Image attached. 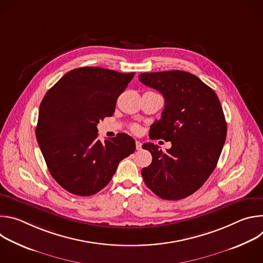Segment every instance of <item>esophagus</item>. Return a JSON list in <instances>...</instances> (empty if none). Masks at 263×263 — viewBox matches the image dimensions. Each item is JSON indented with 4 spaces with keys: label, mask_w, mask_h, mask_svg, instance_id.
Listing matches in <instances>:
<instances>
[{
    "label": "esophagus",
    "mask_w": 263,
    "mask_h": 263,
    "mask_svg": "<svg viewBox=\"0 0 263 263\" xmlns=\"http://www.w3.org/2000/svg\"><path fill=\"white\" fill-rule=\"evenodd\" d=\"M135 145H136V149H137V151H140V149H141V142L138 141V140H136V141H135Z\"/></svg>",
    "instance_id": "34e87169"
}]
</instances>
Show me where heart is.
<instances>
[{"instance_id": "1", "label": "heart", "mask_w": 263, "mask_h": 263, "mask_svg": "<svg viewBox=\"0 0 263 263\" xmlns=\"http://www.w3.org/2000/svg\"><path fill=\"white\" fill-rule=\"evenodd\" d=\"M132 129H133V131H138V129H139V128H138V126H133V128H132Z\"/></svg>"}]
</instances>
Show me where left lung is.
<instances>
[{"mask_svg":"<svg viewBox=\"0 0 263 263\" xmlns=\"http://www.w3.org/2000/svg\"><path fill=\"white\" fill-rule=\"evenodd\" d=\"M139 81L164 97L161 120L152 134L172 142L162 152L146 142L152 163L143 167L145 185L164 200L196 193L214 171L227 136V123L216 93L195 74L183 70L143 72Z\"/></svg>","mask_w":263,"mask_h":263,"instance_id":"obj_1","label":"left lung"}]
</instances>
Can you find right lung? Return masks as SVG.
Here are the masks:
<instances>
[{
	"mask_svg": "<svg viewBox=\"0 0 263 263\" xmlns=\"http://www.w3.org/2000/svg\"><path fill=\"white\" fill-rule=\"evenodd\" d=\"M134 74L98 66L74 68L44 97L37 142L52 177L68 193L81 197L99 193L119 163L135 151L131 136L119 133L102 142L97 128L115 114L117 100Z\"/></svg>",
	"mask_w": 263,
	"mask_h": 263,
	"instance_id": "right-lung-1",
	"label": "right lung"
}]
</instances>
